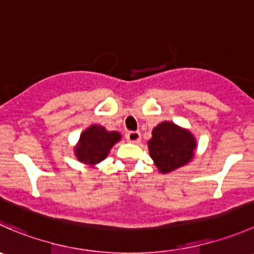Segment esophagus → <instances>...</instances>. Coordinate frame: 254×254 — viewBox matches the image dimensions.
Masks as SVG:
<instances>
[{"mask_svg": "<svg viewBox=\"0 0 254 254\" xmlns=\"http://www.w3.org/2000/svg\"><path fill=\"white\" fill-rule=\"evenodd\" d=\"M127 140L130 142H134V143H137L140 142V140H141V134H140V131H129L127 132Z\"/></svg>", "mask_w": 254, "mask_h": 254, "instance_id": "esophagus-1", "label": "esophagus"}]
</instances>
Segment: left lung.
I'll return each instance as SVG.
<instances>
[{"label":"left lung","mask_w":254,"mask_h":254,"mask_svg":"<svg viewBox=\"0 0 254 254\" xmlns=\"http://www.w3.org/2000/svg\"><path fill=\"white\" fill-rule=\"evenodd\" d=\"M148 152L161 173H168L190 162L196 140L189 130L172 122H162L153 127Z\"/></svg>","instance_id":"1"}]
</instances>
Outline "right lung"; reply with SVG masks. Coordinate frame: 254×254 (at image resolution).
Listing matches in <instances>:
<instances>
[{
  "mask_svg": "<svg viewBox=\"0 0 254 254\" xmlns=\"http://www.w3.org/2000/svg\"><path fill=\"white\" fill-rule=\"evenodd\" d=\"M122 139L118 131H108L101 125H91L79 136L75 155L79 162L94 166L108 156L113 146Z\"/></svg>",
  "mask_w": 254,
  "mask_h": 254,
  "instance_id": "obj_1",
  "label": "right lung"
}]
</instances>
